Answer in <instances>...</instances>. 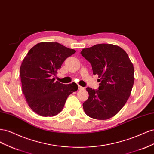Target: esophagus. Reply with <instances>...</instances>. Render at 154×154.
I'll list each match as a JSON object with an SVG mask.
<instances>
[{
  "instance_id": "34e87169",
  "label": "esophagus",
  "mask_w": 154,
  "mask_h": 154,
  "mask_svg": "<svg viewBox=\"0 0 154 154\" xmlns=\"http://www.w3.org/2000/svg\"><path fill=\"white\" fill-rule=\"evenodd\" d=\"M78 89H79V90L84 89V87H82V86H80V85H79V86H78Z\"/></svg>"
}]
</instances>
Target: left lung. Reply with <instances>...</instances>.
Wrapping results in <instances>:
<instances>
[{
	"label": "left lung",
	"mask_w": 154,
	"mask_h": 154,
	"mask_svg": "<svg viewBox=\"0 0 154 154\" xmlns=\"http://www.w3.org/2000/svg\"><path fill=\"white\" fill-rule=\"evenodd\" d=\"M81 54L91 64L93 74L100 78L98 89L87 87L88 98L83 103L89 117L105 120L123 108L134 82L133 64L127 53L119 46L96 44L83 49Z\"/></svg>",
	"instance_id": "left-lung-1"
}]
</instances>
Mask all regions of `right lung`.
<instances>
[{
  "label": "right lung",
  "instance_id": "1",
  "mask_svg": "<svg viewBox=\"0 0 154 154\" xmlns=\"http://www.w3.org/2000/svg\"><path fill=\"white\" fill-rule=\"evenodd\" d=\"M76 51L58 42H41L32 47L20 69L22 92L30 108L42 116H53L63 109L68 96L78 90L76 83L54 82L57 71Z\"/></svg>",
  "mask_w": 154,
  "mask_h": 154
}]
</instances>
